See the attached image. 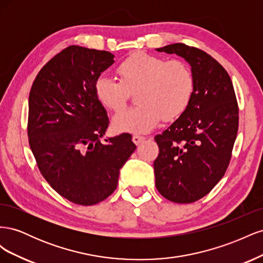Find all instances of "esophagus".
<instances>
[{
    "instance_id": "1",
    "label": "esophagus",
    "mask_w": 263,
    "mask_h": 263,
    "mask_svg": "<svg viewBox=\"0 0 263 263\" xmlns=\"http://www.w3.org/2000/svg\"><path fill=\"white\" fill-rule=\"evenodd\" d=\"M145 140V137L144 136H139V135H134L133 136V141L135 145H139L141 141Z\"/></svg>"
}]
</instances>
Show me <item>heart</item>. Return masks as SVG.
Returning <instances> with one entry per match:
<instances>
[{
    "label": "heart",
    "instance_id": "heart-1",
    "mask_svg": "<svg viewBox=\"0 0 263 263\" xmlns=\"http://www.w3.org/2000/svg\"><path fill=\"white\" fill-rule=\"evenodd\" d=\"M117 72L119 80L100 77L95 91L102 104L115 113L124 110L130 93L137 91L138 105L114 118L119 133H148L162 118L170 122L181 116L190 104L194 78L184 61L137 52L125 59Z\"/></svg>",
    "mask_w": 263,
    "mask_h": 263
}]
</instances>
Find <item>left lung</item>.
Here are the masks:
<instances>
[{"instance_id":"8db88e82","label":"left lung","mask_w":263,"mask_h":263,"mask_svg":"<svg viewBox=\"0 0 263 263\" xmlns=\"http://www.w3.org/2000/svg\"><path fill=\"white\" fill-rule=\"evenodd\" d=\"M157 50L177 53L190 63L194 90L184 113L155 137L156 187L171 202L193 203L224 177L237 137L239 107L232 79L212 55L185 44Z\"/></svg>"}]
</instances>
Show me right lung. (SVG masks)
I'll use <instances>...</instances> for the list:
<instances>
[{
  "label": "right lung",
  "instance_id": "obj_1",
  "mask_svg": "<svg viewBox=\"0 0 263 263\" xmlns=\"http://www.w3.org/2000/svg\"><path fill=\"white\" fill-rule=\"evenodd\" d=\"M113 63L108 51L69 46L41 69L29 92L27 135L38 169L78 205L112 194L119 169L136 149L130 134L101 140L109 119L95 83Z\"/></svg>",
  "mask_w": 263,
  "mask_h": 263
}]
</instances>
